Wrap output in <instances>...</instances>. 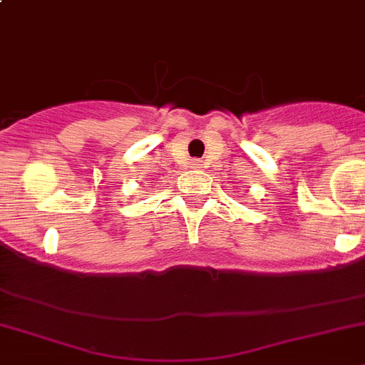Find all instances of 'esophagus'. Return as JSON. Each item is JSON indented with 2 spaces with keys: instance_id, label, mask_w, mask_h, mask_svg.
<instances>
[{
  "instance_id": "obj_1",
  "label": "esophagus",
  "mask_w": 365,
  "mask_h": 365,
  "mask_svg": "<svg viewBox=\"0 0 365 365\" xmlns=\"http://www.w3.org/2000/svg\"><path fill=\"white\" fill-rule=\"evenodd\" d=\"M190 165L195 167V169H200V167H202V162H200V160H192V162H190Z\"/></svg>"
}]
</instances>
